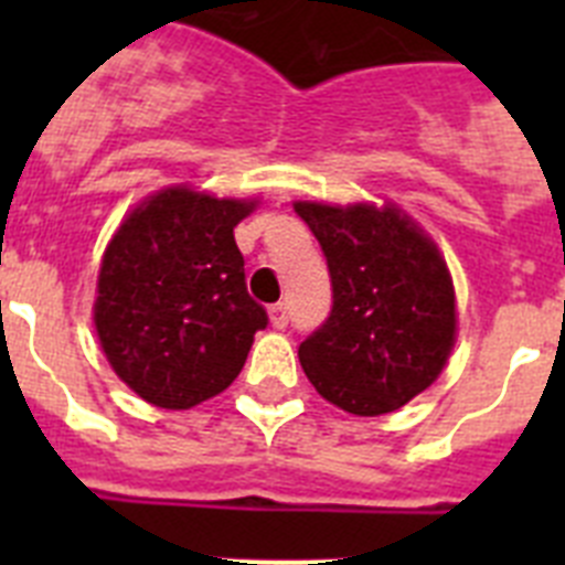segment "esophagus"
Instances as JSON below:
<instances>
[{
    "instance_id": "1",
    "label": "esophagus",
    "mask_w": 565,
    "mask_h": 565,
    "mask_svg": "<svg viewBox=\"0 0 565 565\" xmlns=\"http://www.w3.org/2000/svg\"><path fill=\"white\" fill-rule=\"evenodd\" d=\"M268 317H271V326L282 331V328L288 326V306H286V302H277V306L268 308Z\"/></svg>"
}]
</instances>
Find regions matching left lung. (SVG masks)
I'll return each instance as SVG.
<instances>
[{
    "label": "left lung",
    "mask_w": 565,
    "mask_h": 565,
    "mask_svg": "<svg viewBox=\"0 0 565 565\" xmlns=\"http://www.w3.org/2000/svg\"><path fill=\"white\" fill-rule=\"evenodd\" d=\"M294 212L319 239L331 271L328 319L299 344L317 393L353 416H382L427 391L456 344V291L447 263L396 206Z\"/></svg>",
    "instance_id": "8db88e82"
}]
</instances>
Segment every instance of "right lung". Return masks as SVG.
I'll return each mask as SVG.
<instances>
[{"label": "right lung", "mask_w": 565, "mask_h": 565, "mask_svg": "<svg viewBox=\"0 0 565 565\" xmlns=\"http://www.w3.org/2000/svg\"><path fill=\"white\" fill-rule=\"evenodd\" d=\"M254 203L163 189L109 239L93 317L113 371L143 402L189 411L223 393L268 326L234 243Z\"/></svg>", "instance_id": "obj_1"}]
</instances>
